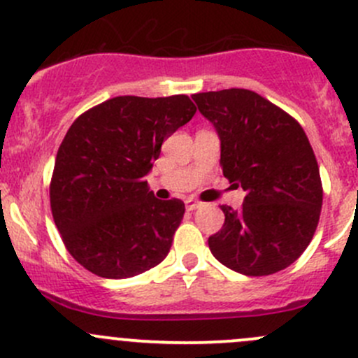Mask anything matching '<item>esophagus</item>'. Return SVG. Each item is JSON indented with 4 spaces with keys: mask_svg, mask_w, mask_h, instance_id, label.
I'll list each match as a JSON object with an SVG mask.
<instances>
[{
    "mask_svg": "<svg viewBox=\"0 0 358 358\" xmlns=\"http://www.w3.org/2000/svg\"><path fill=\"white\" fill-rule=\"evenodd\" d=\"M185 208H187V211H194V209L201 208V202L194 201V199H187L185 201Z\"/></svg>",
    "mask_w": 358,
    "mask_h": 358,
    "instance_id": "obj_1",
    "label": "esophagus"
}]
</instances>
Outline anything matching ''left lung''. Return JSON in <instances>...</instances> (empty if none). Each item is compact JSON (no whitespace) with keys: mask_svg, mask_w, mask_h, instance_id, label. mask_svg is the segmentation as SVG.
<instances>
[{"mask_svg":"<svg viewBox=\"0 0 358 358\" xmlns=\"http://www.w3.org/2000/svg\"><path fill=\"white\" fill-rule=\"evenodd\" d=\"M222 142L223 176L246 192L208 239L213 256L251 277L284 270L301 256L319 225L322 182L305 131L286 110L251 90L192 95Z\"/></svg>","mask_w":358,"mask_h":358,"instance_id":"obj_1","label":"left lung"}]
</instances>
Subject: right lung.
<instances>
[{"label": "right lung", "mask_w": 358, "mask_h": 358, "mask_svg": "<svg viewBox=\"0 0 358 358\" xmlns=\"http://www.w3.org/2000/svg\"><path fill=\"white\" fill-rule=\"evenodd\" d=\"M196 110L187 95H126L72 122L57 152L50 206L79 265L103 279H128L168 256L185 204L154 197L145 176L164 138Z\"/></svg>", "instance_id": "right-lung-1"}]
</instances>
